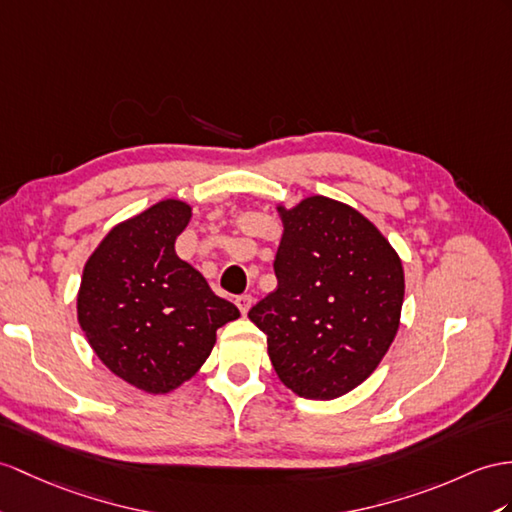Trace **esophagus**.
<instances>
[{"mask_svg": "<svg viewBox=\"0 0 512 512\" xmlns=\"http://www.w3.org/2000/svg\"><path fill=\"white\" fill-rule=\"evenodd\" d=\"M234 304L239 306V310H241V315H247V310L252 308V304H254V297L252 295H239L234 299Z\"/></svg>", "mask_w": 512, "mask_h": 512, "instance_id": "obj_1", "label": "esophagus"}]
</instances>
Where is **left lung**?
<instances>
[{"label": "left lung", "mask_w": 512, "mask_h": 512, "mask_svg": "<svg viewBox=\"0 0 512 512\" xmlns=\"http://www.w3.org/2000/svg\"><path fill=\"white\" fill-rule=\"evenodd\" d=\"M278 213V289L247 317L267 334L284 386L306 400H334L389 352L404 302L402 260L367 217L336 199L313 195Z\"/></svg>", "instance_id": "1"}]
</instances>
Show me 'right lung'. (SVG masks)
I'll use <instances>...</instances> for the list:
<instances>
[{
  "label": "right lung",
  "mask_w": 512,
  "mask_h": 512,
  "mask_svg": "<svg viewBox=\"0 0 512 512\" xmlns=\"http://www.w3.org/2000/svg\"><path fill=\"white\" fill-rule=\"evenodd\" d=\"M191 206L162 199L112 228L86 260L78 321L93 352L128 384L169 393L206 363L239 308L176 254Z\"/></svg>",
  "instance_id": "add662e5"
}]
</instances>
